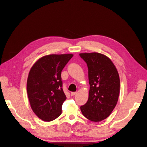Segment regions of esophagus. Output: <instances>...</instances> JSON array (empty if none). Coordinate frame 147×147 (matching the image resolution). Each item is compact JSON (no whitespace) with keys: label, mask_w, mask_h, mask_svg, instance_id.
<instances>
[{"label":"esophagus","mask_w":147,"mask_h":147,"mask_svg":"<svg viewBox=\"0 0 147 147\" xmlns=\"http://www.w3.org/2000/svg\"><path fill=\"white\" fill-rule=\"evenodd\" d=\"M76 94H77L76 92H72L70 93V95H71V96H75Z\"/></svg>","instance_id":"esophagus-1"}]
</instances>
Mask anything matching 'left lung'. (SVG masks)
<instances>
[{
	"label": "left lung",
	"mask_w": 147,
	"mask_h": 147,
	"mask_svg": "<svg viewBox=\"0 0 147 147\" xmlns=\"http://www.w3.org/2000/svg\"><path fill=\"white\" fill-rule=\"evenodd\" d=\"M88 68L90 85L86 103L80 107L87 119L99 122L107 118L116 106L119 94V77L108 57L98 53H80Z\"/></svg>",
	"instance_id": "8db88e82"
}]
</instances>
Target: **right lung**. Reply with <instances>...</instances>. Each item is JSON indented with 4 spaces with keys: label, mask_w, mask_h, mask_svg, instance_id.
Instances as JSON below:
<instances>
[{
    "label": "right lung",
    "mask_w": 147,
    "mask_h": 147,
    "mask_svg": "<svg viewBox=\"0 0 147 147\" xmlns=\"http://www.w3.org/2000/svg\"><path fill=\"white\" fill-rule=\"evenodd\" d=\"M73 55H50L35 63L29 73L27 92L31 109L45 121L59 117L66 99L61 72Z\"/></svg>",
    "instance_id": "obj_1"
}]
</instances>
